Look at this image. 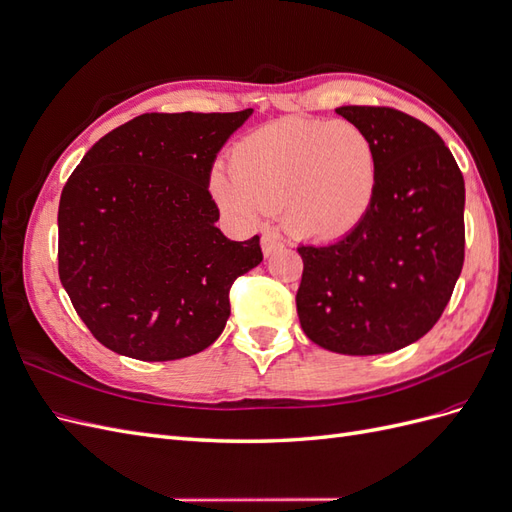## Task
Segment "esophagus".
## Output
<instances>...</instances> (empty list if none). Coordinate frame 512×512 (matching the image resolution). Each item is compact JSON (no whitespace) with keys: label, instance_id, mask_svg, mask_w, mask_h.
Here are the masks:
<instances>
[{"label":"esophagus","instance_id":"34e87169","mask_svg":"<svg viewBox=\"0 0 512 512\" xmlns=\"http://www.w3.org/2000/svg\"><path fill=\"white\" fill-rule=\"evenodd\" d=\"M284 247V241L275 235V232H265V235H262V254L265 256H271V254H275L277 250H282Z\"/></svg>","mask_w":512,"mask_h":512}]
</instances>
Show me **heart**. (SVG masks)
<instances>
[{
  "mask_svg": "<svg viewBox=\"0 0 512 512\" xmlns=\"http://www.w3.org/2000/svg\"><path fill=\"white\" fill-rule=\"evenodd\" d=\"M230 175L213 170L211 194L241 222L284 213L301 237L337 239L359 226L378 190V153L350 121L284 117L232 147Z\"/></svg>",
  "mask_w": 512,
  "mask_h": 512,
  "instance_id": "obj_1",
  "label": "heart"
}]
</instances>
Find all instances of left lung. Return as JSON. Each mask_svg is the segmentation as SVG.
<instances>
[{
    "instance_id": "1",
    "label": "left lung",
    "mask_w": 512,
    "mask_h": 512,
    "mask_svg": "<svg viewBox=\"0 0 512 512\" xmlns=\"http://www.w3.org/2000/svg\"><path fill=\"white\" fill-rule=\"evenodd\" d=\"M378 153L365 220L329 245H299L297 312L320 348L367 356L406 348L442 316L463 267L466 185L427 123L386 106H339Z\"/></svg>"
}]
</instances>
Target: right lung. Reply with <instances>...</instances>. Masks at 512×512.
<instances>
[{
  "label": "right lung",
  "mask_w": 512,
  "mask_h": 512,
  "mask_svg": "<svg viewBox=\"0 0 512 512\" xmlns=\"http://www.w3.org/2000/svg\"><path fill=\"white\" fill-rule=\"evenodd\" d=\"M252 108L145 113L102 136L59 198V280L102 346L138 361L203 352L230 316L228 292L258 267V235L215 226L211 168Z\"/></svg>",
  "instance_id": "1"
}]
</instances>
